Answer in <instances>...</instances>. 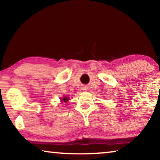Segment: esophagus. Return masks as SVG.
<instances>
[{
    "label": "esophagus",
    "instance_id": "1",
    "mask_svg": "<svg viewBox=\"0 0 160 160\" xmlns=\"http://www.w3.org/2000/svg\"><path fill=\"white\" fill-rule=\"evenodd\" d=\"M82 90L83 91H87V90H88V87H87V86H84V87H82Z\"/></svg>",
    "mask_w": 160,
    "mask_h": 160
}]
</instances>
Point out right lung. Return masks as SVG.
<instances>
[{
	"label": "right lung",
	"instance_id": "obj_1",
	"mask_svg": "<svg viewBox=\"0 0 160 160\" xmlns=\"http://www.w3.org/2000/svg\"><path fill=\"white\" fill-rule=\"evenodd\" d=\"M61 102L66 103L67 102H68L69 97H66V96H64V97H62V98L61 99Z\"/></svg>",
	"mask_w": 160,
	"mask_h": 160
}]
</instances>
